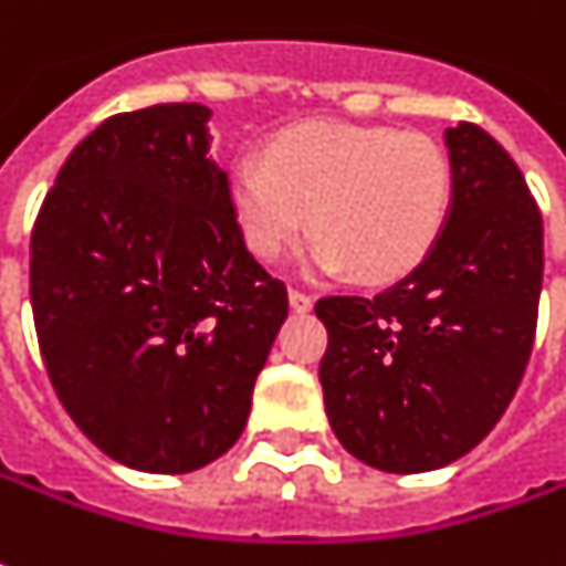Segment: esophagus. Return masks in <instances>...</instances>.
<instances>
[{"label": "esophagus", "instance_id": "obj_1", "mask_svg": "<svg viewBox=\"0 0 566 566\" xmlns=\"http://www.w3.org/2000/svg\"><path fill=\"white\" fill-rule=\"evenodd\" d=\"M290 308L295 311V314H308V311L314 308V302H311V295H305V292L290 290Z\"/></svg>", "mask_w": 566, "mask_h": 566}]
</instances>
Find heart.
<instances>
[{"mask_svg":"<svg viewBox=\"0 0 566 566\" xmlns=\"http://www.w3.org/2000/svg\"><path fill=\"white\" fill-rule=\"evenodd\" d=\"M227 199L245 249L276 261L311 242L305 268L389 283L433 252L449 221L451 168L423 133L305 120L271 136L264 161L239 155Z\"/></svg>","mask_w":566,"mask_h":566,"instance_id":"obj_1","label":"heart"}]
</instances>
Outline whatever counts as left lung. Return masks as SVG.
I'll list each match as a JSON object with an SVG mask.
<instances>
[{
	"mask_svg": "<svg viewBox=\"0 0 566 566\" xmlns=\"http://www.w3.org/2000/svg\"><path fill=\"white\" fill-rule=\"evenodd\" d=\"M449 221L374 298L329 295L321 386L348 454L386 473L464 458L499 423L533 352L542 214L514 158L476 124L446 130Z\"/></svg>",
	"mask_w": 566,
	"mask_h": 566,
	"instance_id": "obj_1",
	"label": "left lung"
}]
</instances>
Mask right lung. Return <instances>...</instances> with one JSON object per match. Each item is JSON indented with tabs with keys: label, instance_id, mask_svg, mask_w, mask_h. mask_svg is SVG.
<instances>
[{
	"label": "right lung",
	"instance_id": "right-lung-1",
	"mask_svg": "<svg viewBox=\"0 0 566 566\" xmlns=\"http://www.w3.org/2000/svg\"><path fill=\"white\" fill-rule=\"evenodd\" d=\"M199 102L102 120L30 237L49 380L83 436L143 473L233 449L286 321V286L239 237Z\"/></svg>",
	"mask_w": 566,
	"mask_h": 566
}]
</instances>
